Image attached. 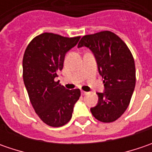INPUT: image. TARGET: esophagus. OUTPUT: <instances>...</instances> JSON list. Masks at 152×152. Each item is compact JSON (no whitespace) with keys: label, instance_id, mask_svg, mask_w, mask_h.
Instances as JSON below:
<instances>
[{"label":"esophagus","instance_id":"obj_1","mask_svg":"<svg viewBox=\"0 0 152 152\" xmlns=\"http://www.w3.org/2000/svg\"><path fill=\"white\" fill-rule=\"evenodd\" d=\"M81 94H82L83 96H85V95H87V94H88V92H86V91H81Z\"/></svg>","mask_w":152,"mask_h":152}]
</instances>
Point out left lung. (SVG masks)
<instances>
[{
  "label": "left lung",
  "mask_w": 152,
  "mask_h": 152,
  "mask_svg": "<svg viewBox=\"0 0 152 152\" xmlns=\"http://www.w3.org/2000/svg\"><path fill=\"white\" fill-rule=\"evenodd\" d=\"M85 46L95 56L105 91L97 93L98 103L91 113L103 123L114 122L124 114L135 86L134 60L127 45L111 31L83 36L78 47Z\"/></svg>",
  "instance_id": "8db88e82"
}]
</instances>
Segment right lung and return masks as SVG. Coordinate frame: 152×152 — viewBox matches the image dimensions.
I'll use <instances>...</instances> for the list:
<instances>
[{"instance_id": "obj_1", "label": "right lung", "mask_w": 152, "mask_h": 152, "mask_svg": "<svg viewBox=\"0 0 152 152\" xmlns=\"http://www.w3.org/2000/svg\"><path fill=\"white\" fill-rule=\"evenodd\" d=\"M79 39L44 33L33 39L23 55V77L30 102L39 118L51 127L69 122L80 96L79 89L67 90L55 80L66 53Z\"/></svg>"}]
</instances>
